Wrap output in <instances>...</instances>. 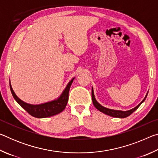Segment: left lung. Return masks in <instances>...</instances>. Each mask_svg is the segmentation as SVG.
<instances>
[{
  "label": "left lung",
  "instance_id": "obj_1",
  "mask_svg": "<svg viewBox=\"0 0 158 158\" xmlns=\"http://www.w3.org/2000/svg\"><path fill=\"white\" fill-rule=\"evenodd\" d=\"M147 95H148V93H147ZM147 95H146L145 98L143 99L141 102V103L139 104V105L135 107L132 109H131V110L129 111H118V110H113V109H109L107 108H105L102 106V105H100V104H99L97 101H96L95 98V96H94V93H93V89H92V100H93V103L94 106H95V108L98 109L99 111H100L101 112H102V113L105 114L106 115H109V116H113V117H116V118H125V117H127L129 116L130 115L132 114L134 111H135L136 109H137L139 108V106L141 103L143 102L146 100V98L147 97Z\"/></svg>",
  "mask_w": 158,
  "mask_h": 158
}]
</instances>
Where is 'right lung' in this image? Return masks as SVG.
Segmentation results:
<instances>
[{
  "mask_svg": "<svg viewBox=\"0 0 158 158\" xmlns=\"http://www.w3.org/2000/svg\"><path fill=\"white\" fill-rule=\"evenodd\" d=\"M74 78L71 80L69 82V84L67 85L65 89L64 90L62 95H61L58 99L56 100H53L52 102H47L44 104H42V105H29L21 100L13 90L12 85L10 84V90L13 95V97L15 99V100L17 102L21 107L23 108L25 110L28 112V113L35 118H46L54 116L60 113L65 109V106L67 105L68 101V95H69V90L70 89V86L73 83Z\"/></svg>",
  "mask_w": 158,
  "mask_h": 158,
  "instance_id": "add662e5",
  "label": "right lung"
}]
</instances>
